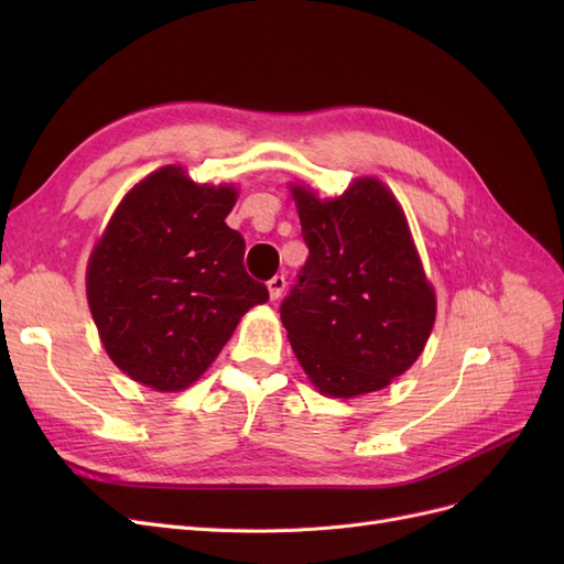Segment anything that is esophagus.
Segmentation results:
<instances>
[{
  "label": "esophagus",
  "instance_id": "esophagus-1",
  "mask_svg": "<svg viewBox=\"0 0 564 564\" xmlns=\"http://www.w3.org/2000/svg\"><path fill=\"white\" fill-rule=\"evenodd\" d=\"M286 289V278L284 275H275L272 280H268V292H270V299L278 301Z\"/></svg>",
  "mask_w": 564,
  "mask_h": 564
}]
</instances>
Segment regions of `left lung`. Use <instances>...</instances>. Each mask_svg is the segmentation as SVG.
Here are the masks:
<instances>
[{
    "mask_svg": "<svg viewBox=\"0 0 564 564\" xmlns=\"http://www.w3.org/2000/svg\"><path fill=\"white\" fill-rule=\"evenodd\" d=\"M308 259L280 305L301 367L319 392L355 398L386 388L416 362L435 322L398 199L377 178L338 199L294 187Z\"/></svg>",
    "mask_w": 564,
    "mask_h": 564,
    "instance_id": "8db88e82",
    "label": "left lung"
}]
</instances>
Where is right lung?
<instances>
[{
    "label": "right lung",
    "mask_w": 564,
    "mask_h": 564,
    "mask_svg": "<svg viewBox=\"0 0 564 564\" xmlns=\"http://www.w3.org/2000/svg\"><path fill=\"white\" fill-rule=\"evenodd\" d=\"M228 185H197L181 166L150 174L119 204L87 270V296L110 360L133 381L183 390L268 301L245 270V237L226 226Z\"/></svg>",
    "instance_id": "1"
}]
</instances>
